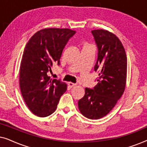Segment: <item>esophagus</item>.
Wrapping results in <instances>:
<instances>
[{"instance_id":"esophagus-1","label":"esophagus","mask_w":147,"mask_h":147,"mask_svg":"<svg viewBox=\"0 0 147 147\" xmlns=\"http://www.w3.org/2000/svg\"><path fill=\"white\" fill-rule=\"evenodd\" d=\"M67 84H68V86H69V88H73V87H74V86H76V84L72 83V82H69Z\"/></svg>"}]
</instances>
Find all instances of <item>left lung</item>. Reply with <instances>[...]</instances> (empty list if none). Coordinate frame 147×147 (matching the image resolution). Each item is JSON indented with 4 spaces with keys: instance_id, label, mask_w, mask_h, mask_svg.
Segmentation results:
<instances>
[{
    "instance_id": "8db88e82",
    "label": "left lung",
    "mask_w": 147,
    "mask_h": 147,
    "mask_svg": "<svg viewBox=\"0 0 147 147\" xmlns=\"http://www.w3.org/2000/svg\"><path fill=\"white\" fill-rule=\"evenodd\" d=\"M92 34L98 51L94 71L99 77L94 88H85L78 108L85 117L96 120L107 115L124 93L127 57L121 41L114 34L103 29L93 30Z\"/></svg>"
}]
</instances>
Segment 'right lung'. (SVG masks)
I'll return each mask as SVG.
<instances>
[{
    "mask_svg": "<svg viewBox=\"0 0 147 147\" xmlns=\"http://www.w3.org/2000/svg\"><path fill=\"white\" fill-rule=\"evenodd\" d=\"M76 31L69 29H41L26 45L19 74L20 89L29 109L39 117L55 111L67 84L47 76L53 63L59 65L62 52Z\"/></svg>",
    "mask_w": 147,
    "mask_h": 147,
    "instance_id": "1",
    "label": "right lung"
}]
</instances>
